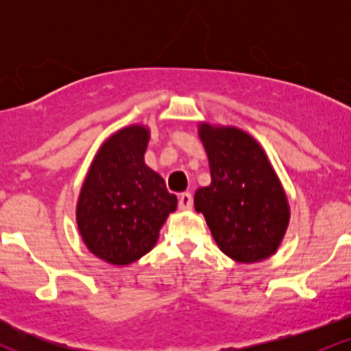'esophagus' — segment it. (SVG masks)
<instances>
[{
	"instance_id": "esophagus-1",
	"label": "esophagus",
	"mask_w": 351,
	"mask_h": 351,
	"mask_svg": "<svg viewBox=\"0 0 351 351\" xmlns=\"http://www.w3.org/2000/svg\"><path fill=\"white\" fill-rule=\"evenodd\" d=\"M180 209H191L193 206V196L191 193H181L178 198Z\"/></svg>"
}]
</instances>
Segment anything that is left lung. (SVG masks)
I'll return each instance as SVG.
<instances>
[{
    "instance_id": "1",
    "label": "left lung",
    "mask_w": 351,
    "mask_h": 351,
    "mask_svg": "<svg viewBox=\"0 0 351 351\" xmlns=\"http://www.w3.org/2000/svg\"><path fill=\"white\" fill-rule=\"evenodd\" d=\"M211 184L195 193L217 247L241 264L261 263L280 247L291 206L261 143L232 125L198 123Z\"/></svg>"
}]
</instances>
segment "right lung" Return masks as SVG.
<instances>
[{"instance_id":"obj_1","label":"right lung","mask_w":351,"mask_h":351,"mask_svg":"<svg viewBox=\"0 0 351 351\" xmlns=\"http://www.w3.org/2000/svg\"><path fill=\"white\" fill-rule=\"evenodd\" d=\"M150 128L134 123L100 145L80 188L75 221L99 259L128 265L155 247L160 229L178 206L165 180L145 163Z\"/></svg>"}]
</instances>
